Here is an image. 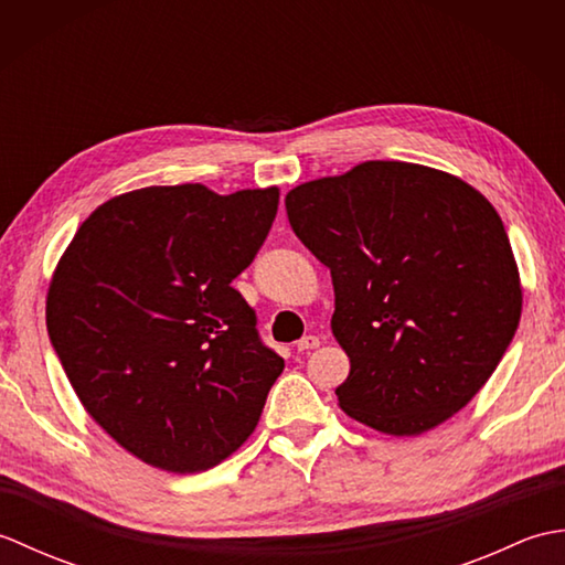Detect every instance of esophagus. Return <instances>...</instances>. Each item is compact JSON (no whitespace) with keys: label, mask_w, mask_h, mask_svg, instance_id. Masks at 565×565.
<instances>
[{"label":"esophagus","mask_w":565,"mask_h":565,"mask_svg":"<svg viewBox=\"0 0 565 565\" xmlns=\"http://www.w3.org/2000/svg\"><path fill=\"white\" fill-rule=\"evenodd\" d=\"M298 352H310V350H316V347H320V338L318 334H306V338H301L298 340Z\"/></svg>","instance_id":"esophagus-1"}]
</instances>
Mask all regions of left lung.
<instances>
[{"label":"left lung","instance_id":"obj_1","mask_svg":"<svg viewBox=\"0 0 565 565\" xmlns=\"http://www.w3.org/2000/svg\"><path fill=\"white\" fill-rule=\"evenodd\" d=\"M298 239L334 286L332 334L350 356L342 411L415 437L493 376L522 316L518 262L498 211L463 179L371 160L286 194Z\"/></svg>","mask_w":565,"mask_h":565}]
</instances>
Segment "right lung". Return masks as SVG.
<instances>
[{"mask_svg": "<svg viewBox=\"0 0 565 565\" xmlns=\"http://www.w3.org/2000/svg\"><path fill=\"white\" fill-rule=\"evenodd\" d=\"M276 206V186L136 189L102 203L60 257L45 301L55 354L84 411L140 461L199 473L255 431L284 359L231 284Z\"/></svg>", "mask_w": 565, "mask_h": 565, "instance_id": "obj_1", "label": "right lung"}]
</instances>
